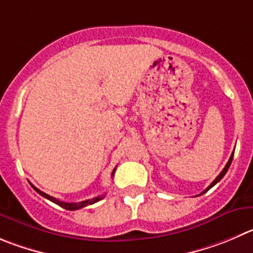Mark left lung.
<instances>
[{"label":"left lung","instance_id":"8db88e82","mask_svg":"<svg viewBox=\"0 0 253 253\" xmlns=\"http://www.w3.org/2000/svg\"><path fill=\"white\" fill-rule=\"evenodd\" d=\"M232 158H233V153H232V154H231L230 159H228V161H227V164H226V167H225V168H223V170H222V171H221V172H220V175H218V176H217V177H216V179H215V180H213V181H212V182H211V185H210V186H209V187H208V189H206V190H204V191H203V192H201V194H200V195L205 194V192H206V191H209V190H210V189H211V187H212V186H213V185H216V184H217V182H218V181H220V180H221V179H222V177H223V176H225V174H226V172H227L228 168H230L231 163H232Z\"/></svg>","mask_w":253,"mask_h":253}]
</instances>
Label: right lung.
I'll return each instance as SVG.
<instances>
[{"mask_svg":"<svg viewBox=\"0 0 253 253\" xmlns=\"http://www.w3.org/2000/svg\"><path fill=\"white\" fill-rule=\"evenodd\" d=\"M114 172H115V169L113 170V172H112V176H113V175H114ZM30 184H31V182H30ZM31 186H32L33 189H35L36 191H37L38 194L41 195V196L45 197V199H48V200H49V201H52V203L57 204V205H59V206H61V208L66 209V210H71V211H73V210H78V209H82V208H85V206H88V205H92V204H94V203H98V201H100V200H102V199H104V195H103V196H97V197H93V199H89V200H85V201H81V203H64V201H59L58 199H56V197L49 196V195H48V194H45V192L41 191V190H38L37 187H36V186H33L32 184H31Z\"/></svg>","mask_w":253,"mask_h":253,"instance_id":"obj_1","label":"right lung"}]
</instances>
